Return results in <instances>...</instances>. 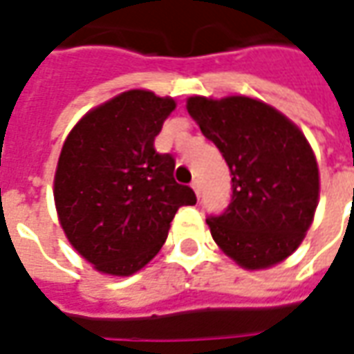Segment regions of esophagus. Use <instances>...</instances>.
Here are the masks:
<instances>
[{
  "label": "esophagus",
  "mask_w": 354,
  "mask_h": 354,
  "mask_svg": "<svg viewBox=\"0 0 354 354\" xmlns=\"http://www.w3.org/2000/svg\"><path fill=\"white\" fill-rule=\"evenodd\" d=\"M192 187H193V192H195V195L199 197V195H201V184H199V180H193V182H192Z\"/></svg>",
  "instance_id": "34e87169"
}]
</instances>
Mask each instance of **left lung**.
I'll list each match as a JSON object with an SVG mask.
<instances>
[{"mask_svg":"<svg viewBox=\"0 0 354 354\" xmlns=\"http://www.w3.org/2000/svg\"><path fill=\"white\" fill-rule=\"evenodd\" d=\"M187 111L231 170V203L207 223L245 269H266L301 245L319 205V167L304 132L248 96H192Z\"/></svg>","mask_w":354,"mask_h":354,"instance_id":"1","label":"left lung"}]
</instances>
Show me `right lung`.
I'll return each instance as SVG.
<instances>
[{
    "mask_svg": "<svg viewBox=\"0 0 354 354\" xmlns=\"http://www.w3.org/2000/svg\"><path fill=\"white\" fill-rule=\"evenodd\" d=\"M174 108L169 96L127 91L81 117L62 146L58 220L100 273L140 271L165 245L178 208L197 203L192 187L174 180V157L153 147Z\"/></svg>",
    "mask_w": 354,
    "mask_h": 354,
    "instance_id": "right-lung-1",
    "label": "right lung"
}]
</instances>
